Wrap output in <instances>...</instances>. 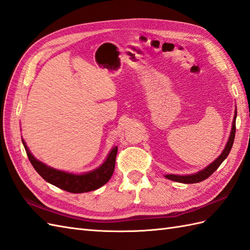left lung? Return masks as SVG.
<instances>
[{"mask_svg":"<svg viewBox=\"0 0 250 250\" xmlns=\"http://www.w3.org/2000/svg\"><path fill=\"white\" fill-rule=\"evenodd\" d=\"M235 120H236V109H235L234 118H233V122H232V128H231V133H230L228 142L226 144V147H225L223 153L220 155V157H217V159L214 162H212L210 166H208L206 168H204L203 171H200L196 174L188 175V176L166 175V177L169 180H173L176 182H181V184H197V182H200V181H203L208 177H210V176L218 168V167H220L223 163V161L228 157L231 148H232L234 137H235Z\"/></svg>","mask_w":250,"mask_h":250,"instance_id":"obj_1","label":"left lung"}]
</instances>
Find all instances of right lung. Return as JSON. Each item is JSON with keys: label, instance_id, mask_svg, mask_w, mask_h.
Instances as JSON below:
<instances>
[{"label": "right lung", "instance_id": "1", "mask_svg": "<svg viewBox=\"0 0 250 250\" xmlns=\"http://www.w3.org/2000/svg\"><path fill=\"white\" fill-rule=\"evenodd\" d=\"M23 145L25 147L28 159L32 166L36 169L42 178L50 182L53 186L57 187L62 190H64L70 193H86L90 191H94L96 188H101L109 181L114 171L115 167V158H117L118 146L112 148L110 154L108 155L106 161L102 166L94 169L92 172L86 174H71L59 171V169L53 168L45 166L44 163L38 161L36 158L30 154L25 142L23 141Z\"/></svg>", "mask_w": 250, "mask_h": 250}]
</instances>
